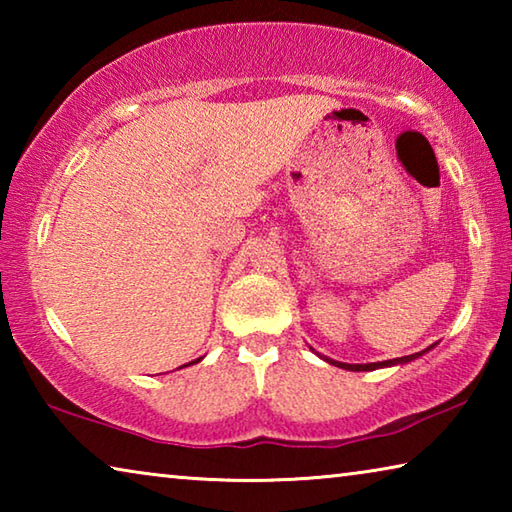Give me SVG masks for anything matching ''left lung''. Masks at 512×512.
<instances>
[{
    "label": "left lung",
    "mask_w": 512,
    "mask_h": 512,
    "mask_svg": "<svg viewBox=\"0 0 512 512\" xmlns=\"http://www.w3.org/2000/svg\"><path fill=\"white\" fill-rule=\"evenodd\" d=\"M415 357H420V352L409 354V357H397L391 361H377V363H341V361H329L334 363V366H341L345 370H377V368H384V366H395V363H406V361H413Z\"/></svg>",
    "instance_id": "8db88e82"
}]
</instances>
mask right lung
I'll use <instances>...</instances> for the list:
<instances>
[{"mask_svg": "<svg viewBox=\"0 0 512 512\" xmlns=\"http://www.w3.org/2000/svg\"><path fill=\"white\" fill-rule=\"evenodd\" d=\"M196 361H198V359H196Z\"/></svg>", "mask_w": 512, "mask_h": 512, "instance_id": "add662e5", "label": "right lung"}]
</instances>
